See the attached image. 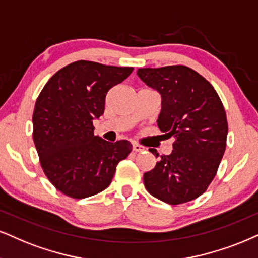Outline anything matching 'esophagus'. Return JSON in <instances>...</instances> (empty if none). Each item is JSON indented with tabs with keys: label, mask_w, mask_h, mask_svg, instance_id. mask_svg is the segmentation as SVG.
<instances>
[{
	"label": "esophagus",
	"mask_w": 258,
	"mask_h": 258,
	"mask_svg": "<svg viewBox=\"0 0 258 258\" xmlns=\"http://www.w3.org/2000/svg\"><path fill=\"white\" fill-rule=\"evenodd\" d=\"M132 150L135 152H142V151H144L145 148H144V146H142V145H139V144H136V143H135V144L132 145Z\"/></svg>",
	"instance_id": "obj_1"
}]
</instances>
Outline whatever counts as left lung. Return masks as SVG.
Instances as JSON below:
<instances>
[{
  "mask_svg": "<svg viewBox=\"0 0 258 258\" xmlns=\"http://www.w3.org/2000/svg\"><path fill=\"white\" fill-rule=\"evenodd\" d=\"M137 75L161 94L158 127L174 138L170 155L161 156L144 174L146 190L170 205L194 200L213 181L226 148L229 126L220 97L206 78L184 65L143 68Z\"/></svg>",
  "mask_w": 258,
  "mask_h": 258,
  "instance_id": "8db88e82",
  "label": "left lung"
}]
</instances>
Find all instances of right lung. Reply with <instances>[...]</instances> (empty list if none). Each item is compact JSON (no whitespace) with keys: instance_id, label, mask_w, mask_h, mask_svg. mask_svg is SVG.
Returning a JSON list of instances; mask_svg holds the SVG:
<instances>
[{"instance_id":"1","label":"right lung","mask_w":258,"mask_h":258,"mask_svg":"<svg viewBox=\"0 0 258 258\" xmlns=\"http://www.w3.org/2000/svg\"><path fill=\"white\" fill-rule=\"evenodd\" d=\"M131 67L77 60L57 71L42 88L33 112V140L52 184L74 199L105 190L116 165L132 151L131 143H109L94 135L93 121L105 110L110 88Z\"/></svg>"}]
</instances>
